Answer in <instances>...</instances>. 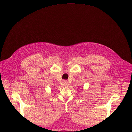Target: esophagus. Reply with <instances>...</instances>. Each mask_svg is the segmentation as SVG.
Instances as JSON below:
<instances>
[{
	"mask_svg": "<svg viewBox=\"0 0 132 132\" xmlns=\"http://www.w3.org/2000/svg\"><path fill=\"white\" fill-rule=\"evenodd\" d=\"M63 85L64 86H66V85H68V82H67L66 81H63Z\"/></svg>",
	"mask_w": 132,
	"mask_h": 132,
	"instance_id": "obj_1",
	"label": "esophagus"
}]
</instances>
